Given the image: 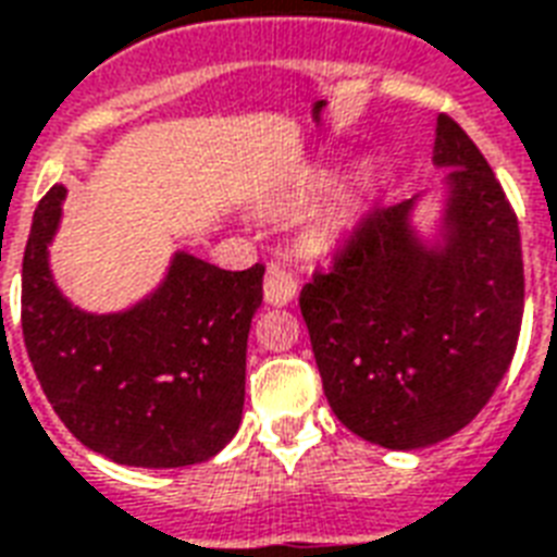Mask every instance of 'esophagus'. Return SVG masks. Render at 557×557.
Returning a JSON list of instances; mask_svg holds the SVG:
<instances>
[{"instance_id":"1","label":"esophagus","mask_w":557,"mask_h":557,"mask_svg":"<svg viewBox=\"0 0 557 557\" xmlns=\"http://www.w3.org/2000/svg\"><path fill=\"white\" fill-rule=\"evenodd\" d=\"M262 292H265V300H269L271 307H286L288 300L297 295L295 274L286 265H280V262H269Z\"/></svg>"}]
</instances>
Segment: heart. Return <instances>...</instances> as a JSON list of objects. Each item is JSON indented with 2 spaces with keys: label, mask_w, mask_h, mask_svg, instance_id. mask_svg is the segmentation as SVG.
Wrapping results in <instances>:
<instances>
[{
  "label": "heart",
  "mask_w": 557,
  "mask_h": 557,
  "mask_svg": "<svg viewBox=\"0 0 557 557\" xmlns=\"http://www.w3.org/2000/svg\"><path fill=\"white\" fill-rule=\"evenodd\" d=\"M371 184H373V175L368 172V169H362V172H359V175H356L354 181L342 189V193L335 195L333 201H330V207H326V215H324L326 231L342 233L345 227H350V222L359 215V207H362L364 195H368ZM324 186H326V175H315L312 181H307L304 195H307V198L309 195H318Z\"/></svg>",
  "instance_id": "1"
}]
</instances>
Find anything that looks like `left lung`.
<instances>
[{
    "mask_svg": "<svg viewBox=\"0 0 557 557\" xmlns=\"http://www.w3.org/2000/svg\"><path fill=\"white\" fill-rule=\"evenodd\" d=\"M444 245L426 248L414 201L373 207L300 288L335 418L359 438L418 449L465 430L515 359L523 324L520 227L491 165L441 113Z\"/></svg>",
    "mask_w": 557,
    "mask_h": 557,
    "instance_id": "left-lung-1",
    "label": "left lung"
}]
</instances>
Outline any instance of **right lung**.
I'll use <instances>...</instances> for the list:
<instances>
[{"mask_svg":"<svg viewBox=\"0 0 557 557\" xmlns=\"http://www.w3.org/2000/svg\"><path fill=\"white\" fill-rule=\"evenodd\" d=\"M63 195H42L23 257V338L42 394L84 447L116 465L207 461L239 430L265 269L175 253L163 286L134 309L81 312L49 271Z\"/></svg>","mask_w":557,"mask_h":557,"instance_id":"obj_1","label":"right lung"}]
</instances>
